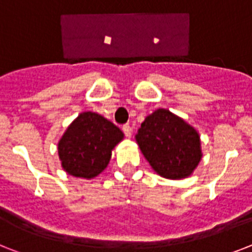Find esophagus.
Here are the masks:
<instances>
[{
    "instance_id": "1",
    "label": "esophagus",
    "mask_w": 252,
    "mask_h": 252,
    "mask_svg": "<svg viewBox=\"0 0 252 252\" xmlns=\"http://www.w3.org/2000/svg\"><path fill=\"white\" fill-rule=\"evenodd\" d=\"M123 132H124V134H126V137H130V134H132V128H130L129 124H126V126H123Z\"/></svg>"
}]
</instances>
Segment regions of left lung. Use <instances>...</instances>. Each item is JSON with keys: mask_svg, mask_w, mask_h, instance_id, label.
<instances>
[{"mask_svg": "<svg viewBox=\"0 0 252 252\" xmlns=\"http://www.w3.org/2000/svg\"><path fill=\"white\" fill-rule=\"evenodd\" d=\"M136 141L151 168L164 178H187L201 161L198 132L166 109L146 116Z\"/></svg>", "mask_w": 252, "mask_h": 252, "instance_id": "obj_1", "label": "left lung"}]
</instances>
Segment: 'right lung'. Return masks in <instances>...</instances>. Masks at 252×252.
Segmentation results:
<instances>
[{"label":"right lung","instance_id":"right-lung-1","mask_svg":"<svg viewBox=\"0 0 252 252\" xmlns=\"http://www.w3.org/2000/svg\"><path fill=\"white\" fill-rule=\"evenodd\" d=\"M123 138L122 130L100 114H79L59 141L61 166L77 178H94L106 169L111 151Z\"/></svg>","mask_w":252,"mask_h":252}]
</instances>
